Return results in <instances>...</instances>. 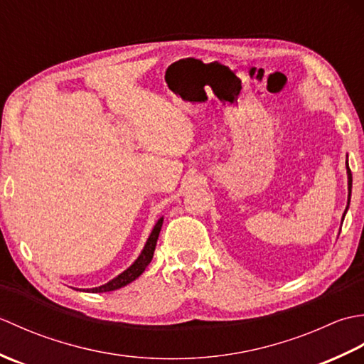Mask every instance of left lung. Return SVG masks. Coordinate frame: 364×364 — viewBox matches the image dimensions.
Masks as SVG:
<instances>
[{
  "mask_svg": "<svg viewBox=\"0 0 364 364\" xmlns=\"http://www.w3.org/2000/svg\"><path fill=\"white\" fill-rule=\"evenodd\" d=\"M346 168H347V186H349V197H347V206H346V211H344V214H343V219H341V222L344 220V218H346V213H347V210H349V205H350V194H352V172H350V168H349V162L346 161Z\"/></svg>",
  "mask_w": 364,
  "mask_h": 364,
  "instance_id": "obj_1",
  "label": "left lung"
}]
</instances>
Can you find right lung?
Returning <instances> with one entry per match:
<instances>
[{
    "mask_svg": "<svg viewBox=\"0 0 364 364\" xmlns=\"http://www.w3.org/2000/svg\"><path fill=\"white\" fill-rule=\"evenodd\" d=\"M162 222H164V218H161L156 223H154V227L151 230L149 239H146V242L144 245L141 255H139L137 259L133 262V264H131L127 270H123V272L119 274L115 278H112V280H109L102 286H98V288H92V289H87V291L89 292H109V291L120 289V288H123V286H127L131 282H134L136 278L144 272L145 267L150 264V261L153 259L154 247H156V241H158L159 231H161V227H162Z\"/></svg>",
    "mask_w": 364,
    "mask_h": 364,
    "instance_id": "1",
    "label": "right lung"
}]
</instances>
